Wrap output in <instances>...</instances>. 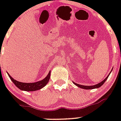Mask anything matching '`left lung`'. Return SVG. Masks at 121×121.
I'll list each match as a JSON object with an SVG mask.
<instances>
[{
	"instance_id": "8db88e82",
	"label": "left lung",
	"mask_w": 121,
	"mask_h": 121,
	"mask_svg": "<svg viewBox=\"0 0 121 121\" xmlns=\"http://www.w3.org/2000/svg\"><path fill=\"white\" fill-rule=\"evenodd\" d=\"M109 75L108 76H107V77L105 78V79L103 81H102L101 82H100L99 83H98V84L97 85H92V86H85V85H79V84H77V83H76L73 82V83L75 85H77V86H78V87H80V88H83V89H86V90H89V89H94V88H99V87H100V86L102 85L104 83V82H105V81H106V80L107 79V78L109 77Z\"/></svg>"
}]
</instances>
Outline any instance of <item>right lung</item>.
Masks as SVG:
<instances>
[{"label": "right lung", "instance_id": "add662e5", "mask_svg": "<svg viewBox=\"0 0 121 121\" xmlns=\"http://www.w3.org/2000/svg\"><path fill=\"white\" fill-rule=\"evenodd\" d=\"M8 75L10 77V80L12 81V82L14 83L15 85H16L17 88H19L20 90H24V91H36V90H39L41 88L45 86L47 84L48 82H49V78H50V74H51V72H49V73L46 77L44 79L42 80L37 82L35 83H22L18 82V81L14 80L12 77H11V76L9 73Z\"/></svg>", "mask_w": 121, "mask_h": 121}]
</instances>
